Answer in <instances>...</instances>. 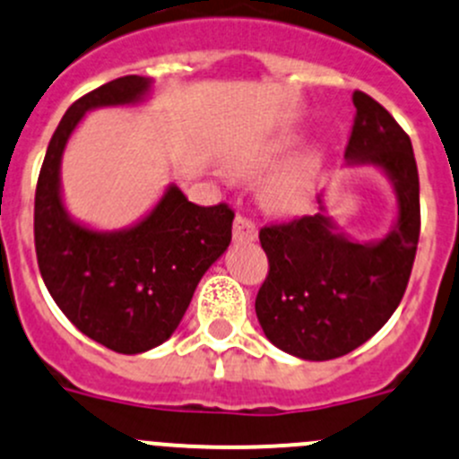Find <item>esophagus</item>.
Instances as JSON below:
<instances>
[{"label": "esophagus", "mask_w": 459, "mask_h": 459, "mask_svg": "<svg viewBox=\"0 0 459 459\" xmlns=\"http://www.w3.org/2000/svg\"><path fill=\"white\" fill-rule=\"evenodd\" d=\"M233 239L238 244H250L257 239V226L248 217L238 215L233 221Z\"/></svg>", "instance_id": "obj_1"}]
</instances>
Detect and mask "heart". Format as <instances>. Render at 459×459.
Here are the masks:
<instances>
[{"mask_svg": "<svg viewBox=\"0 0 459 459\" xmlns=\"http://www.w3.org/2000/svg\"><path fill=\"white\" fill-rule=\"evenodd\" d=\"M297 136H279L250 149L238 158V169L242 173H262L281 162L297 147ZM323 153L318 149H303L301 153L281 165L262 186V202L274 213H297L310 202L321 173Z\"/></svg>", "mask_w": 459, "mask_h": 459, "instance_id": "1", "label": "heart"}]
</instances>
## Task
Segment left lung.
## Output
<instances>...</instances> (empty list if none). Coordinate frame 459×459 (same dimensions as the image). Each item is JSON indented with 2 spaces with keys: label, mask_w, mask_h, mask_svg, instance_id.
Instances as JSON below:
<instances>
[{
  "label": "left lung",
  "mask_w": 459,
  "mask_h": 459,
  "mask_svg": "<svg viewBox=\"0 0 459 459\" xmlns=\"http://www.w3.org/2000/svg\"><path fill=\"white\" fill-rule=\"evenodd\" d=\"M350 167H376L395 193V221L385 238L356 242L318 213L259 230L268 277L255 299L266 339L303 360H330L369 341L398 307L420 238V180L407 134L365 91L351 96Z\"/></svg>",
  "instance_id": "obj_1"
}]
</instances>
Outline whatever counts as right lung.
Listing matches in <instances>:
<instances>
[{"label": "right lung", "mask_w": 459, "mask_h": 459, "mask_svg": "<svg viewBox=\"0 0 459 459\" xmlns=\"http://www.w3.org/2000/svg\"><path fill=\"white\" fill-rule=\"evenodd\" d=\"M152 88L147 76H120L72 103L35 193V248L48 292L76 330L118 354H143L176 332L200 279L229 248L235 217L226 204H193L176 185L127 229H90L67 213L61 160L72 132L91 109L138 105Z\"/></svg>", "instance_id": "add662e5"}]
</instances>
